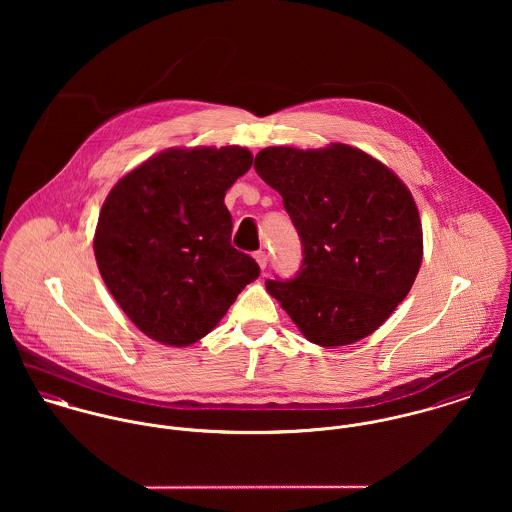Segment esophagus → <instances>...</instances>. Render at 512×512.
Returning <instances> with one entry per match:
<instances>
[{"mask_svg": "<svg viewBox=\"0 0 512 512\" xmlns=\"http://www.w3.org/2000/svg\"><path fill=\"white\" fill-rule=\"evenodd\" d=\"M254 258H256V262H258V266H260L262 270H266V266H268V252H266V250H258V252L254 254Z\"/></svg>", "mask_w": 512, "mask_h": 512, "instance_id": "esophagus-1", "label": "esophagus"}]
</instances>
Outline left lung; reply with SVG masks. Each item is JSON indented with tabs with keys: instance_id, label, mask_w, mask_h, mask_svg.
<instances>
[{
	"instance_id": "left-lung-1",
	"label": "left lung",
	"mask_w": 512,
	"mask_h": 512,
	"mask_svg": "<svg viewBox=\"0 0 512 512\" xmlns=\"http://www.w3.org/2000/svg\"><path fill=\"white\" fill-rule=\"evenodd\" d=\"M256 173L276 189L301 240L290 280H268L315 345L343 347L376 331L408 295L422 264V222L406 185L345 144L266 147Z\"/></svg>"
}]
</instances>
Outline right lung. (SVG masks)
I'll return each instance as SVG.
<instances>
[{
    "label": "right lung",
    "instance_id": "add662e5",
    "mask_svg": "<svg viewBox=\"0 0 512 512\" xmlns=\"http://www.w3.org/2000/svg\"><path fill=\"white\" fill-rule=\"evenodd\" d=\"M252 167L246 147L167 149L106 197L94 236L104 284L147 337L187 347L260 276L230 244L224 195Z\"/></svg>",
    "mask_w": 512,
    "mask_h": 512
}]
</instances>
